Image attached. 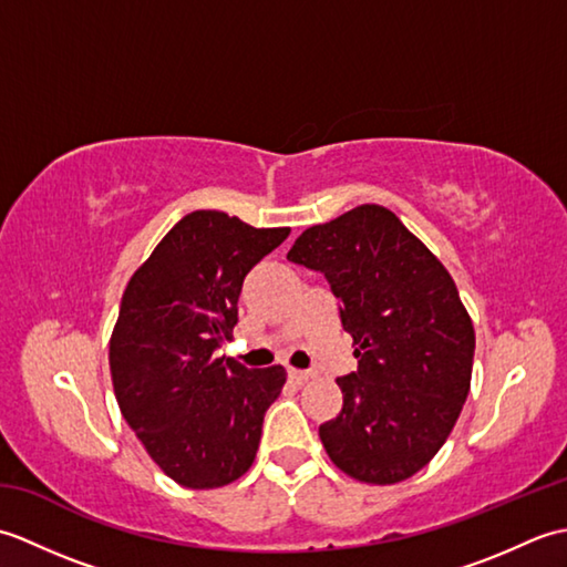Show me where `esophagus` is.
Returning <instances> with one entry per match:
<instances>
[{"label":"esophagus","mask_w":567,"mask_h":567,"mask_svg":"<svg viewBox=\"0 0 567 567\" xmlns=\"http://www.w3.org/2000/svg\"><path fill=\"white\" fill-rule=\"evenodd\" d=\"M287 378H290L292 382H307L311 378L309 370H297V368H290L287 370Z\"/></svg>","instance_id":"34e87169"}]
</instances>
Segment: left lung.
Returning a JSON list of instances; mask_svg holds the SVG:
<instances>
[{"mask_svg": "<svg viewBox=\"0 0 567 567\" xmlns=\"http://www.w3.org/2000/svg\"><path fill=\"white\" fill-rule=\"evenodd\" d=\"M287 260L327 277L355 346L323 449L360 483H402L439 453L470 392L475 331L453 277L378 204L307 228Z\"/></svg>", "mask_w": 567, "mask_h": 567, "instance_id": "obj_1", "label": "left lung"}]
</instances>
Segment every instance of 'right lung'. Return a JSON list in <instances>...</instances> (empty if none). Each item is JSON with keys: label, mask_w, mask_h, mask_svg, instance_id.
Returning a JSON list of instances; mask_svg holds the SVG:
<instances>
[{"label": "right lung", "mask_w": 567, "mask_h": 567, "mask_svg": "<svg viewBox=\"0 0 567 567\" xmlns=\"http://www.w3.org/2000/svg\"><path fill=\"white\" fill-rule=\"evenodd\" d=\"M287 236L290 228L192 212L126 285L110 341L114 394L126 424L177 485L224 487L256 461L285 368L248 370L216 351L234 339L246 275Z\"/></svg>", "instance_id": "add662e5"}]
</instances>
